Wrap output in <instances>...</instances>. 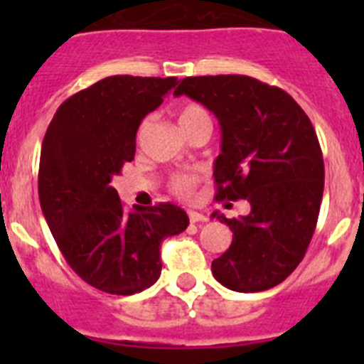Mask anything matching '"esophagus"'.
<instances>
[{
  "label": "esophagus",
  "mask_w": 364,
  "mask_h": 364,
  "mask_svg": "<svg viewBox=\"0 0 364 364\" xmlns=\"http://www.w3.org/2000/svg\"><path fill=\"white\" fill-rule=\"evenodd\" d=\"M188 217L189 220H191V224H202V222L208 220V217H205L204 213H198V211H193V210L188 211Z\"/></svg>",
  "instance_id": "obj_1"
}]
</instances>
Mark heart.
<instances>
[{
	"instance_id": "heart-1",
	"label": "heart",
	"mask_w": 364,
	"mask_h": 364,
	"mask_svg": "<svg viewBox=\"0 0 364 364\" xmlns=\"http://www.w3.org/2000/svg\"><path fill=\"white\" fill-rule=\"evenodd\" d=\"M202 120H211L210 112L205 111L202 105L198 104H184L178 111V124L182 129L189 127V125L197 124ZM198 184L197 175H188V173H180V175L171 176V182H169V188L175 195L178 197H189L195 188Z\"/></svg>"
}]
</instances>
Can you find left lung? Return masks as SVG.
Returning <instances> with one entry per match:
<instances>
[{"label":"left lung","mask_w":364,"mask_h":364,"mask_svg":"<svg viewBox=\"0 0 364 364\" xmlns=\"http://www.w3.org/2000/svg\"><path fill=\"white\" fill-rule=\"evenodd\" d=\"M175 95L218 118L215 200L252 205L240 218L213 213L233 231L211 262L215 279L244 294L281 284L306 253L323 200V151L310 118L288 92L244 74L189 76Z\"/></svg>","instance_id":"left-lung-1"}]
</instances>
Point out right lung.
I'll return each mask as SVG.
<instances>
[{
  "mask_svg": "<svg viewBox=\"0 0 364 364\" xmlns=\"http://www.w3.org/2000/svg\"><path fill=\"white\" fill-rule=\"evenodd\" d=\"M176 78L109 76L67 98L41 144V211L67 264L87 284L133 295L159 281L160 244L188 228L169 202L125 211L111 186L134 159L136 131Z\"/></svg>",
  "mask_w": 364,
  "mask_h": 364,
  "instance_id": "1",
  "label": "right lung"
}]
</instances>
